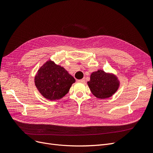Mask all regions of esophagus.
I'll list each match as a JSON object with an SVG mask.
<instances>
[{"label": "esophagus", "mask_w": 153, "mask_h": 153, "mask_svg": "<svg viewBox=\"0 0 153 153\" xmlns=\"http://www.w3.org/2000/svg\"><path fill=\"white\" fill-rule=\"evenodd\" d=\"M78 82H81V83H85V79L84 78L81 79H78Z\"/></svg>", "instance_id": "34e87169"}]
</instances>
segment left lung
Masks as SVG:
<instances>
[{
  "mask_svg": "<svg viewBox=\"0 0 153 153\" xmlns=\"http://www.w3.org/2000/svg\"><path fill=\"white\" fill-rule=\"evenodd\" d=\"M88 85L94 96L104 99L110 97L116 91L119 82L114 75L108 74L100 70L92 73Z\"/></svg>",
  "mask_w": 153,
  "mask_h": 153,
  "instance_id": "1",
  "label": "left lung"
}]
</instances>
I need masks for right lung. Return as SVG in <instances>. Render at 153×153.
Segmentation results:
<instances>
[{"instance_id":"right-lung-1","label":"right lung","mask_w":153,"mask_h":153,"mask_svg":"<svg viewBox=\"0 0 153 153\" xmlns=\"http://www.w3.org/2000/svg\"><path fill=\"white\" fill-rule=\"evenodd\" d=\"M75 82V78L64 68L50 60L38 70L35 77V84L38 90L50 100L62 98Z\"/></svg>"}]
</instances>
